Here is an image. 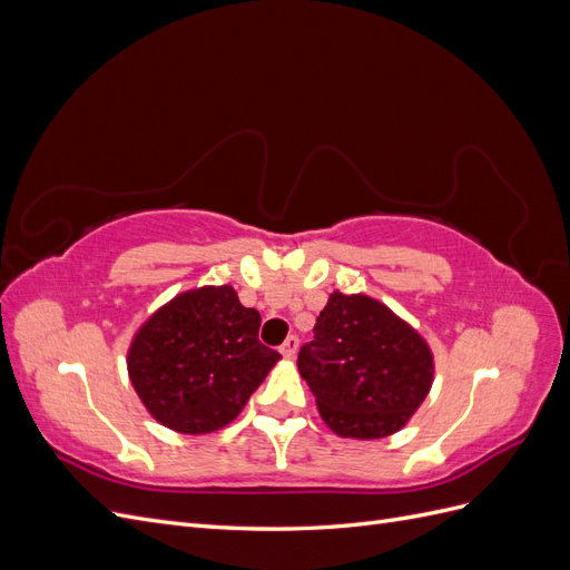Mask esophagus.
<instances>
[{
    "label": "esophagus",
    "mask_w": 570,
    "mask_h": 570,
    "mask_svg": "<svg viewBox=\"0 0 570 570\" xmlns=\"http://www.w3.org/2000/svg\"><path fill=\"white\" fill-rule=\"evenodd\" d=\"M297 350H299V337H297V335H289V337L283 342L281 354H283L285 358H295Z\"/></svg>",
    "instance_id": "1"
}]
</instances>
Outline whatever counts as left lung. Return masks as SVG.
Wrapping results in <instances>:
<instances>
[{"label":"left lung","instance_id":"1","mask_svg":"<svg viewBox=\"0 0 570 570\" xmlns=\"http://www.w3.org/2000/svg\"><path fill=\"white\" fill-rule=\"evenodd\" d=\"M325 425L340 438L377 440L402 430L433 387L423 335L368 295L333 292L297 356Z\"/></svg>","mask_w":570,"mask_h":570}]
</instances>
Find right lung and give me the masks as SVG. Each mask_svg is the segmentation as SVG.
<instances>
[{
	"mask_svg": "<svg viewBox=\"0 0 570 570\" xmlns=\"http://www.w3.org/2000/svg\"><path fill=\"white\" fill-rule=\"evenodd\" d=\"M262 316L230 285L180 292L157 308L128 350V375L147 411L183 435L228 425L281 354L258 342Z\"/></svg>",
	"mask_w": 570,
	"mask_h": 570,
	"instance_id": "right-lung-1",
	"label": "right lung"
}]
</instances>
